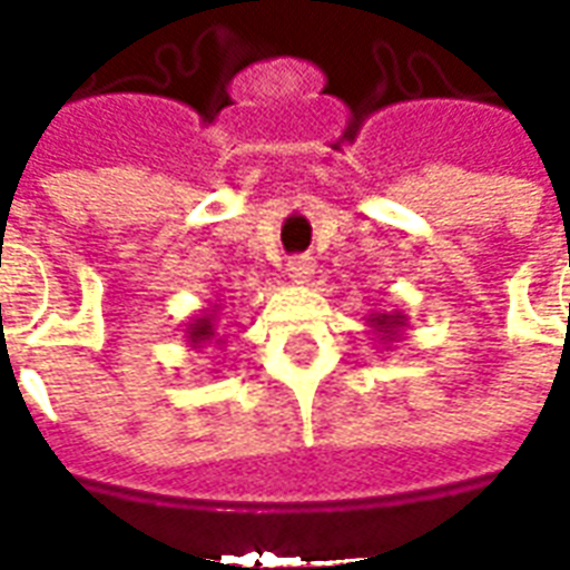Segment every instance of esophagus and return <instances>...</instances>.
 Wrapping results in <instances>:
<instances>
[{"instance_id": "esophagus-1", "label": "esophagus", "mask_w": 570, "mask_h": 570, "mask_svg": "<svg viewBox=\"0 0 570 570\" xmlns=\"http://www.w3.org/2000/svg\"><path fill=\"white\" fill-rule=\"evenodd\" d=\"M286 272H289V277H293L296 284H308L311 277H314V272H317V262L311 259V256H296V259H289Z\"/></svg>"}]
</instances>
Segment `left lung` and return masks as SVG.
<instances>
[{"label": "left lung", "instance_id": "8db88e82", "mask_svg": "<svg viewBox=\"0 0 570 570\" xmlns=\"http://www.w3.org/2000/svg\"><path fill=\"white\" fill-rule=\"evenodd\" d=\"M406 321L409 317L403 311H372L370 317H366V326L379 338V345L391 347L406 333Z\"/></svg>", "mask_w": 570, "mask_h": 570}]
</instances>
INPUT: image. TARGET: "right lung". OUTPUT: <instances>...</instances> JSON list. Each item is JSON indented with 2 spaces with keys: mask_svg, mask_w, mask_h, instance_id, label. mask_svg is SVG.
<instances>
[{
  "mask_svg": "<svg viewBox=\"0 0 570 570\" xmlns=\"http://www.w3.org/2000/svg\"><path fill=\"white\" fill-rule=\"evenodd\" d=\"M216 317H219V305H210V308H204L198 317H191V323L186 326V338L191 347H204L210 345L213 338H216ZM223 338H216V345H219Z\"/></svg>",
  "mask_w": 570,
  "mask_h": 570,
  "instance_id": "add662e5",
  "label": "right lung"
}]
</instances>
